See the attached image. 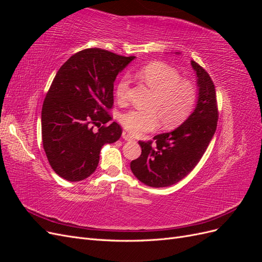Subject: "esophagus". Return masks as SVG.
<instances>
[{"label":"esophagus","mask_w":262,"mask_h":262,"mask_svg":"<svg viewBox=\"0 0 262 262\" xmlns=\"http://www.w3.org/2000/svg\"><path fill=\"white\" fill-rule=\"evenodd\" d=\"M122 138H123V140H125V141H133V140H134V138L131 136V134L126 133V132H123Z\"/></svg>","instance_id":"esophagus-1"}]
</instances>
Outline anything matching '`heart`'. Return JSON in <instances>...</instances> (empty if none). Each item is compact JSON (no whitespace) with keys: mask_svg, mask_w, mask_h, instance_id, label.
<instances>
[{"mask_svg":"<svg viewBox=\"0 0 262 262\" xmlns=\"http://www.w3.org/2000/svg\"><path fill=\"white\" fill-rule=\"evenodd\" d=\"M139 77L153 92L148 110H129L120 116V122L134 136L154 130L162 121L165 128L178 125L191 112L196 99L195 86L188 80L180 78L176 69L161 62L150 63L139 72ZM130 80L123 76L116 87L119 102L128 99Z\"/></svg>","mask_w":262,"mask_h":262,"instance_id":"obj_1","label":"heart"}]
</instances>
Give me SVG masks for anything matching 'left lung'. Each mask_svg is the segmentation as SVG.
<instances>
[{
	"label": "left lung",
	"instance_id": "8db88e82",
	"mask_svg": "<svg viewBox=\"0 0 262 262\" xmlns=\"http://www.w3.org/2000/svg\"><path fill=\"white\" fill-rule=\"evenodd\" d=\"M190 63L198 87L193 112L175 130L155 136V145L140 141L142 154L130 164L133 175L148 187H169L185 178L199 163L215 133V87L207 71L194 61Z\"/></svg>",
	"mask_w": 262,
	"mask_h": 262
}]
</instances>
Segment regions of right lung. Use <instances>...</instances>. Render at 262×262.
Segmentation results:
<instances>
[{
    "label": "right lung",
    "mask_w": 262,
    "mask_h": 262,
    "mask_svg": "<svg viewBox=\"0 0 262 262\" xmlns=\"http://www.w3.org/2000/svg\"><path fill=\"white\" fill-rule=\"evenodd\" d=\"M136 57L98 48L73 54L55 74L41 112L42 144L52 169L69 181H81L96 170L100 150L121 137L107 109L114 104L117 75Z\"/></svg>",
    "instance_id": "add662e5"
}]
</instances>
